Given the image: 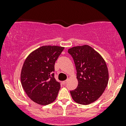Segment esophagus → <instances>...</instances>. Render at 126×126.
Here are the masks:
<instances>
[{
  "label": "esophagus",
  "instance_id": "1",
  "mask_svg": "<svg viewBox=\"0 0 126 126\" xmlns=\"http://www.w3.org/2000/svg\"><path fill=\"white\" fill-rule=\"evenodd\" d=\"M68 79L66 80L63 81V82H62V83H63V84H66V82H67V81H68Z\"/></svg>",
  "mask_w": 126,
  "mask_h": 126
}]
</instances>
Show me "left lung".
I'll return each instance as SVG.
<instances>
[{"instance_id":"8db88e82","label":"left lung","mask_w":126,"mask_h":126,"mask_svg":"<svg viewBox=\"0 0 126 126\" xmlns=\"http://www.w3.org/2000/svg\"><path fill=\"white\" fill-rule=\"evenodd\" d=\"M74 61L78 86L70 91L76 102L88 105L98 99L109 82V71L102 57L88 45L68 49Z\"/></svg>"}]
</instances>
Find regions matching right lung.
Listing matches in <instances>:
<instances>
[{"instance_id":"obj_1","label":"right lung","mask_w":126,"mask_h":126,"mask_svg":"<svg viewBox=\"0 0 126 126\" xmlns=\"http://www.w3.org/2000/svg\"><path fill=\"white\" fill-rule=\"evenodd\" d=\"M64 47L43 46L32 52L25 59L21 82L25 93L33 102L46 105L56 99L60 84L53 73L56 60Z\"/></svg>"}]
</instances>
